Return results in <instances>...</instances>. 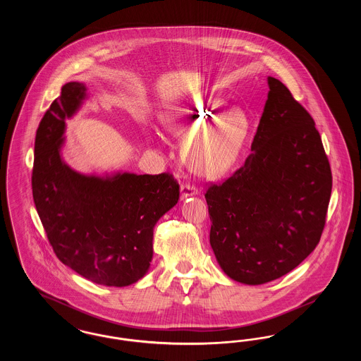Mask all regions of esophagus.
Segmentation results:
<instances>
[{
  "label": "esophagus",
  "mask_w": 361,
  "mask_h": 361,
  "mask_svg": "<svg viewBox=\"0 0 361 361\" xmlns=\"http://www.w3.org/2000/svg\"><path fill=\"white\" fill-rule=\"evenodd\" d=\"M199 193V189L193 184H183L181 185V199H187L189 196H195Z\"/></svg>",
  "instance_id": "esophagus-1"
}]
</instances>
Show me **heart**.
<instances>
[{"label":"heart","mask_w":361,"mask_h":361,"mask_svg":"<svg viewBox=\"0 0 361 361\" xmlns=\"http://www.w3.org/2000/svg\"><path fill=\"white\" fill-rule=\"evenodd\" d=\"M178 135L192 137L185 155L193 171L209 177L227 172L238 159L249 133L242 114H226L222 104L199 99L180 112Z\"/></svg>","instance_id":"b5f03b06"}]
</instances>
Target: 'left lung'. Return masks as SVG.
<instances>
[{
	"instance_id": "8db88e82",
	"label": "left lung",
	"mask_w": 361,
	"mask_h": 361,
	"mask_svg": "<svg viewBox=\"0 0 361 361\" xmlns=\"http://www.w3.org/2000/svg\"><path fill=\"white\" fill-rule=\"evenodd\" d=\"M268 100L245 164L206 192L209 243L224 274L257 286L291 272L321 240L331 171L314 119L268 77Z\"/></svg>"
}]
</instances>
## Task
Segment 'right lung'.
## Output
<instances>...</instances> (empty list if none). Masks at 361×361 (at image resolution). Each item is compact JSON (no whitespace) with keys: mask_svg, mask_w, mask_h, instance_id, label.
<instances>
[{"mask_svg":"<svg viewBox=\"0 0 361 361\" xmlns=\"http://www.w3.org/2000/svg\"><path fill=\"white\" fill-rule=\"evenodd\" d=\"M81 82L62 86L35 139L32 195L54 253L87 280L126 287L146 275L153 258V230L177 204L172 174L116 173L86 176L61 157L66 119L85 100Z\"/></svg>","mask_w":361,"mask_h":361,"instance_id":"add662e5","label":"right lung"}]
</instances>
